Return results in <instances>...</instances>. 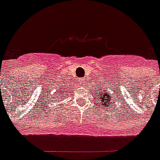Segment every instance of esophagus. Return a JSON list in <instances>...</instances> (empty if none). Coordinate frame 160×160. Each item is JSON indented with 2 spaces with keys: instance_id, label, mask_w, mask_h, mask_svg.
<instances>
[{
  "instance_id": "obj_1",
  "label": "esophagus",
  "mask_w": 160,
  "mask_h": 160,
  "mask_svg": "<svg viewBox=\"0 0 160 160\" xmlns=\"http://www.w3.org/2000/svg\"><path fill=\"white\" fill-rule=\"evenodd\" d=\"M85 82H86V80H84V79H80V80H79V85H80V86H81V85H83Z\"/></svg>"
}]
</instances>
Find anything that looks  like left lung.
<instances>
[{"instance_id":"left-lung-1","label":"left lung","mask_w":160,"mask_h":160,"mask_svg":"<svg viewBox=\"0 0 160 160\" xmlns=\"http://www.w3.org/2000/svg\"><path fill=\"white\" fill-rule=\"evenodd\" d=\"M101 95L99 96L100 97V102H101V107H105V108H108L110 107V105L112 104L113 105V103L112 102H109L112 99H111V97H110V95L108 94V92H103L102 91L101 92Z\"/></svg>"}]
</instances>
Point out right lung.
<instances>
[{
    "instance_id": "add662e5",
    "label": "right lung",
    "mask_w": 160,
    "mask_h": 160,
    "mask_svg": "<svg viewBox=\"0 0 160 160\" xmlns=\"http://www.w3.org/2000/svg\"><path fill=\"white\" fill-rule=\"evenodd\" d=\"M57 95V93H56V94H55V96H56Z\"/></svg>"
}]
</instances>
